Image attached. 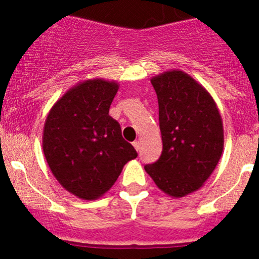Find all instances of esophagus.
<instances>
[{
	"label": "esophagus",
	"instance_id": "34e87169",
	"mask_svg": "<svg viewBox=\"0 0 259 259\" xmlns=\"http://www.w3.org/2000/svg\"><path fill=\"white\" fill-rule=\"evenodd\" d=\"M133 146L135 147V150L139 152V151H140V142L139 141H134L133 142Z\"/></svg>",
	"mask_w": 259,
	"mask_h": 259
}]
</instances>
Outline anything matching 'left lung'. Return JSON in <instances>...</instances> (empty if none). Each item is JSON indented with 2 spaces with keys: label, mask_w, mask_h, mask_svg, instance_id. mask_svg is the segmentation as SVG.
Returning a JSON list of instances; mask_svg holds the SVG:
<instances>
[{
  "label": "left lung",
  "mask_w": 259,
  "mask_h": 259,
  "mask_svg": "<svg viewBox=\"0 0 259 259\" xmlns=\"http://www.w3.org/2000/svg\"><path fill=\"white\" fill-rule=\"evenodd\" d=\"M151 84L158 99L163 150L145 170L164 194L180 198L201 189L218 164L223 120L209 92L183 70L160 73Z\"/></svg>",
  "instance_id": "8db88e82"
}]
</instances>
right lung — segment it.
<instances>
[{"label":"right lung","mask_w":259,"mask_h":259,"mask_svg":"<svg viewBox=\"0 0 259 259\" xmlns=\"http://www.w3.org/2000/svg\"><path fill=\"white\" fill-rule=\"evenodd\" d=\"M119 84L88 79L70 88L45 120L42 151L53 177L68 192L92 201L114 185L123 167L138 157L121 136L109 107Z\"/></svg>","instance_id":"1"}]
</instances>
